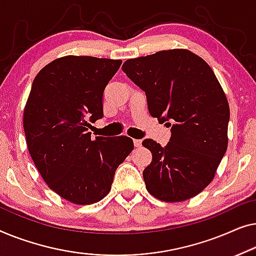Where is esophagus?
<instances>
[{
  "label": "esophagus",
  "mask_w": 256,
  "mask_h": 256,
  "mask_svg": "<svg viewBox=\"0 0 256 256\" xmlns=\"http://www.w3.org/2000/svg\"><path fill=\"white\" fill-rule=\"evenodd\" d=\"M142 139H134V140H133V144H134V146L136 147H140V146H142Z\"/></svg>",
  "instance_id": "obj_1"
}]
</instances>
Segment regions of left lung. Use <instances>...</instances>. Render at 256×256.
Segmentation results:
<instances>
[{"label":"left lung","instance_id":"1","mask_svg":"<svg viewBox=\"0 0 256 256\" xmlns=\"http://www.w3.org/2000/svg\"><path fill=\"white\" fill-rule=\"evenodd\" d=\"M122 70L145 92L150 116L172 126L166 147L142 142L152 153L142 172L147 192L169 203L192 198L210 184L228 150L230 106L218 78L184 48L128 59Z\"/></svg>","mask_w":256,"mask_h":256}]
</instances>
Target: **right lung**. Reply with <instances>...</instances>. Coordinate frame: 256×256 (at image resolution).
Listing matches in <instances>:
<instances>
[{"label":"right lung","instance_id":"add662e5","mask_svg":"<svg viewBox=\"0 0 256 256\" xmlns=\"http://www.w3.org/2000/svg\"><path fill=\"white\" fill-rule=\"evenodd\" d=\"M122 60L66 56L42 68L24 108L28 153L46 184L76 205L94 204L111 190L118 166L133 150L126 136H95L103 92Z\"/></svg>","mask_w":256,"mask_h":256}]
</instances>
